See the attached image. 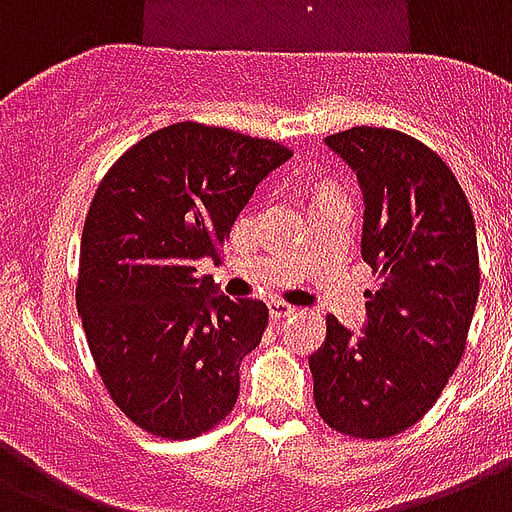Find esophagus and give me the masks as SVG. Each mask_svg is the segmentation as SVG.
Returning <instances> with one entry per match:
<instances>
[{
	"label": "esophagus",
	"mask_w": 512,
	"mask_h": 512,
	"mask_svg": "<svg viewBox=\"0 0 512 512\" xmlns=\"http://www.w3.org/2000/svg\"><path fill=\"white\" fill-rule=\"evenodd\" d=\"M293 310H296V307L285 304V301H272V304H269V315H272V320L288 318V315H293Z\"/></svg>",
	"instance_id": "1"
}]
</instances>
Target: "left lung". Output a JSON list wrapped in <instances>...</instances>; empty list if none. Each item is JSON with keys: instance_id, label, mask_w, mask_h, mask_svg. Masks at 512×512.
Here are the masks:
<instances>
[{"instance_id": "left-lung-1", "label": "left lung", "mask_w": 512, "mask_h": 512, "mask_svg": "<svg viewBox=\"0 0 512 512\" xmlns=\"http://www.w3.org/2000/svg\"><path fill=\"white\" fill-rule=\"evenodd\" d=\"M326 144L363 189L360 253L379 277L355 336L334 315L310 358L315 406L336 433L382 441L417 425L465 355L478 301L475 221L438 154L390 128H350Z\"/></svg>"}]
</instances>
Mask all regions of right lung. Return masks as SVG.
Instances as JSON below:
<instances>
[{"label":"right lung","instance_id":"add662e5","mask_svg":"<svg viewBox=\"0 0 512 512\" xmlns=\"http://www.w3.org/2000/svg\"><path fill=\"white\" fill-rule=\"evenodd\" d=\"M291 149L176 122L101 178L79 248L77 310L101 382L141 430L186 441L235 408L240 360L261 342L264 301L211 296L197 261L219 259L253 189Z\"/></svg>","mask_w":512,"mask_h":512}]
</instances>
